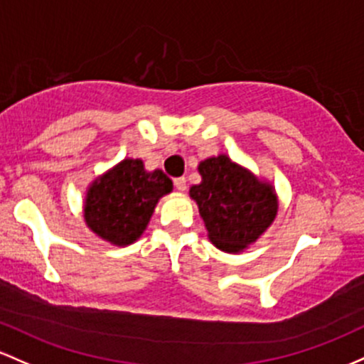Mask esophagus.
<instances>
[{"mask_svg":"<svg viewBox=\"0 0 364 364\" xmlns=\"http://www.w3.org/2000/svg\"><path fill=\"white\" fill-rule=\"evenodd\" d=\"M173 186H175V189L183 193V191L187 189V181L183 177H178V178H175V181H173Z\"/></svg>","mask_w":364,"mask_h":364,"instance_id":"obj_1","label":"esophagus"}]
</instances>
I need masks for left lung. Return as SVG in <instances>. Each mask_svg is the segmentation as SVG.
Returning a JSON list of instances; mask_svg holds the SVG:
<instances>
[{
	"label": "left lung",
	"instance_id": "obj_1",
	"mask_svg": "<svg viewBox=\"0 0 364 364\" xmlns=\"http://www.w3.org/2000/svg\"><path fill=\"white\" fill-rule=\"evenodd\" d=\"M201 183L191 187L198 203L208 237L225 252H240L272 225L279 211V199L272 183L227 156L199 163Z\"/></svg>",
	"mask_w": 364,
	"mask_h": 364
}]
</instances>
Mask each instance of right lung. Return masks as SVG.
I'll use <instances>...</instances> for the list:
<instances>
[{"instance_id":"1","label":"right lung","mask_w":364,"mask_h":364,"mask_svg":"<svg viewBox=\"0 0 364 364\" xmlns=\"http://www.w3.org/2000/svg\"><path fill=\"white\" fill-rule=\"evenodd\" d=\"M171 189L173 183L161 170L146 171L142 160L127 158L89 186L84 220L101 239L129 246L142 235L156 203Z\"/></svg>"}]
</instances>
